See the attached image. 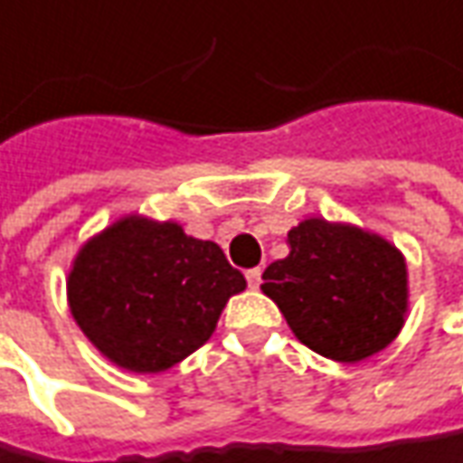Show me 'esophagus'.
Segmentation results:
<instances>
[{
	"label": "esophagus",
	"mask_w": 463,
	"mask_h": 463,
	"mask_svg": "<svg viewBox=\"0 0 463 463\" xmlns=\"http://www.w3.org/2000/svg\"><path fill=\"white\" fill-rule=\"evenodd\" d=\"M245 279H248V286H250V288H258V286H260V269L245 271Z\"/></svg>",
	"instance_id": "1"
}]
</instances>
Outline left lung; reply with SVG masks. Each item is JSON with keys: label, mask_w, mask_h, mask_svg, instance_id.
I'll list each match as a JSON object with an SVG mask.
<instances>
[{"label": "left lung", "mask_w": 463, "mask_h": 463, "mask_svg": "<svg viewBox=\"0 0 463 463\" xmlns=\"http://www.w3.org/2000/svg\"><path fill=\"white\" fill-rule=\"evenodd\" d=\"M288 256L263 271L260 291L322 357L360 363L385 350L408 317V266L395 245L352 222L307 218L286 238Z\"/></svg>", "instance_id": "8db88e82"}]
</instances>
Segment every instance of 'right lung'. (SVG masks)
I'll use <instances>...</instances> for the list:
<instances>
[{"mask_svg": "<svg viewBox=\"0 0 463 463\" xmlns=\"http://www.w3.org/2000/svg\"><path fill=\"white\" fill-rule=\"evenodd\" d=\"M65 286L88 342L116 367L154 375L213 337L245 279L179 222L124 215L80 245Z\"/></svg>", "mask_w": 463, "mask_h": 463, "instance_id": "right-lung-1", "label": "right lung"}]
</instances>
